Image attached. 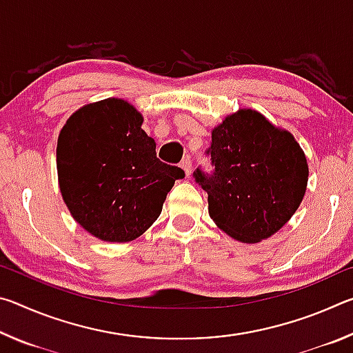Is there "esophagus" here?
Instances as JSON below:
<instances>
[{"label":"esophagus","instance_id":"obj_1","mask_svg":"<svg viewBox=\"0 0 353 353\" xmlns=\"http://www.w3.org/2000/svg\"><path fill=\"white\" fill-rule=\"evenodd\" d=\"M181 166H182V170L185 171V174H187V176L191 174V159H190V157L182 159Z\"/></svg>","mask_w":353,"mask_h":353}]
</instances>
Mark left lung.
<instances>
[{"label": "left lung", "instance_id": "1", "mask_svg": "<svg viewBox=\"0 0 353 353\" xmlns=\"http://www.w3.org/2000/svg\"><path fill=\"white\" fill-rule=\"evenodd\" d=\"M212 171L193 177L208 194V214L243 243L270 238L288 223L307 190L305 154L290 132L244 109L213 129Z\"/></svg>", "mask_w": 353, "mask_h": 353}]
</instances>
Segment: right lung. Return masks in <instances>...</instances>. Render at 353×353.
Here are the masks:
<instances>
[{"instance_id":"right-lung-1","label":"right lung","mask_w":353,"mask_h":353,"mask_svg":"<svg viewBox=\"0 0 353 353\" xmlns=\"http://www.w3.org/2000/svg\"><path fill=\"white\" fill-rule=\"evenodd\" d=\"M143 117L109 98L77 110L57 141L59 185L73 218L103 241L140 236L162 212L179 166L157 159Z\"/></svg>"}]
</instances>
